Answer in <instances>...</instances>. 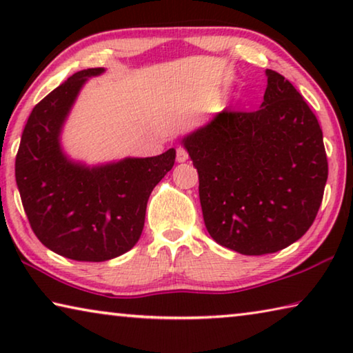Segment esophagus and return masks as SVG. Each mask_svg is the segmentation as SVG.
Masks as SVG:
<instances>
[{"instance_id": "esophagus-1", "label": "esophagus", "mask_w": 353, "mask_h": 353, "mask_svg": "<svg viewBox=\"0 0 353 353\" xmlns=\"http://www.w3.org/2000/svg\"><path fill=\"white\" fill-rule=\"evenodd\" d=\"M176 159H177L179 163L187 162V160H188V151H187V149H185V148H177Z\"/></svg>"}]
</instances>
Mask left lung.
<instances>
[{"instance_id":"obj_1","label":"left lung","mask_w":353,"mask_h":353,"mask_svg":"<svg viewBox=\"0 0 353 353\" xmlns=\"http://www.w3.org/2000/svg\"><path fill=\"white\" fill-rule=\"evenodd\" d=\"M266 76L259 110H223L183 139L208 234L243 255L277 252L305 235L328 176L318 118L288 79Z\"/></svg>"}]
</instances>
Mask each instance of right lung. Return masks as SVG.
Here are the masks:
<instances>
[{
	"label": "right lung",
	"instance_id": "1",
	"mask_svg": "<svg viewBox=\"0 0 353 353\" xmlns=\"http://www.w3.org/2000/svg\"><path fill=\"white\" fill-rule=\"evenodd\" d=\"M77 71L34 107L15 159V179L31 229L41 244L77 261H105L135 246L148 199L174 166L176 151L85 168L59 146L65 117L88 76Z\"/></svg>",
	"mask_w": 353,
	"mask_h": 353
}]
</instances>
